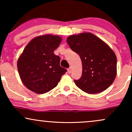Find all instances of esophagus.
<instances>
[{
    "instance_id": "obj_1",
    "label": "esophagus",
    "mask_w": 132,
    "mask_h": 132,
    "mask_svg": "<svg viewBox=\"0 0 132 132\" xmlns=\"http://www.w3.org/2000/svg\"><path fill=\"white\" fill-rule=\"evenodd\" d=\"M67 70H68V74H71V71H72V69H71V68H68V69H67Z\"/></svg>"
}]
</instances>
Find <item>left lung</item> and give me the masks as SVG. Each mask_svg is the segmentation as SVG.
Segmentation results:
<instances>
[{"mask_svg": "<svg viewBox=\"0 0 132 132\" xmlns=\"http://www.w3.org/2000/svg\"><path fill=\"white\" fill-rule=\"evenodd\" d=\"M67 42L80 56L82 64V76L75 80L76 85L90 94L106 90L117 75V57L110 47L90 33L71 35Z\"/></svg>", "mask_w": 132, "mask_h": 132, "instance_id": "8db88e82", "label": "left lung"}]
</instances>
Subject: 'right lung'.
I'll return each instance as SVG.
<instances>
[{
	"mask_svg": "<svg viewBox=\"0 0 132 132\" xmlns=\"http://www.w3.org/2000/svg\"><path fill=\"white\" fill-rule=\"evenodd\" d=\"M62 38L50 34L40 35L27 44L17 61L20 78L25 87L42 94L56 87L66 73L60 57L54 54Z\"/></svg>",
	"mask_w": 132,
	"mask_h": 132,
	"instance_id": "1",
	"label": "right lung"
}]
</instances>
